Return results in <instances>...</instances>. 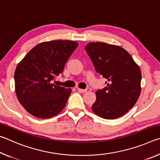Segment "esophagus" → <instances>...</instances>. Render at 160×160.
Instances as JSON below:
<instances>
[{
    "label": "esophagus",
    "mask_w": 160,
    "mask_h": 160,
    "mask_svg": "<svg viewBox=\"0 0 160 160\" xmlns=\"http://www.w3.org/2000/svg\"><path fill=\"white\" fill-rule=\"evenodd\" d=\"M78 90L80 92H89L91 90L90 88H87V89H80V88H78Z\"/></svg>",
    "instance_id": "esophagus-1"
}]
</instances>
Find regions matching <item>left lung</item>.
Segmentation results:
<instances>
[{"label":"left lung","mask_w":160,"mask_h":160,"mask_svg":"<svg viewBox=\"0 0 160 160\" xmlns=\"http://www.w3.org/2000/svg\"><path fill=\"white\" fill-rule=\"evenodd\" d=\"M85 48L96 71L107 80V86L96 92L92 110L105 119L121 117L132 109L141 92L139 66L119 46L90 42Z\"/></svg>","instance_id":"8db88e82"}]
</instances>
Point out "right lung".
<instances>
[{
    "instance_id": "1",
    "label": "right lung",
    "mask_w": 160,
    "mask_h": 160,
    "mask_svg": "<svg viewBox=\"0 0 160 160\" xmlns=\"http://www.w3.org/2000/svg\"><path fill=\"white\" fill-rule=\"evenodd\" d=\"M76 42L53 40L35 46L15 71V93L27 112L39 118L57 115L66 107L71 89L52 83L78 47Z\"/></svg>"
}]
</instances>
